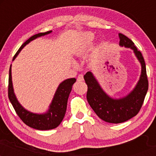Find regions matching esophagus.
Returning a JSON list of instances; mask_svg holds the SVG:
<instances>
[{
    "mask_svg": "<svg viewBox=\"0 0 156 156\" xmlns=\"http://www.w3.org/2000/svg\"><path fill=\"white\" fill-rule=\"evenodd\" d=\"M77 80H78V81H82V80H83V75H82V74L78 75Z\"/></svg>",
    "mask_w": 156,
    "mask_h": 156,
    "instance_id": "esophagus-1",
    "label": "esophagus"
}]
</instances>
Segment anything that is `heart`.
Wrapping results in <instances>:
<instances>
[{"mask_svg": "<svg viewBox=\"0 0 156 156\" xmlns=\"http://www.w3.org/2000/svg\"><path fill=\"white\" fill-rule=\"evenodd\" d=\"M94 39V36L92 33H90V32H89V33H86L83 37V48H85L86 47H87V46L90 45V44L92 43Z\"/></svg>", "mask_w": 156, "mask_h": 156, "instance_id": "heart-1", "label": "heart"}]
</instances>
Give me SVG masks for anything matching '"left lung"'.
Wrapping results in <instances>:
<instances>
[{
	"mask_svg": "<svg viewBox=\"0 0 156 156\" xmlns=\"http://www.w3.org/2000/svg\"><path fill=\"white\" fill-rule=\"evenodd\" d=\"M119 45L132 49L141 65L140 78L135 88L124 98L114 99L105 93L91 72H87L83 78L87 84V98L91 108L103 121L109 123L124 122L135 117L144 103L148 90L146 65L141 53L138 51L132 40L122 34H119Z\"/></svg>",
	"mask_w": 156,
	"mask_h": 156,
	"instance_id": "8db88e82",
	"label": "left lung"
}]
</instances>
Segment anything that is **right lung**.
Returning a JSON list of instances; mask_svg holds the SVG:
<instances>
[{"label": "right lung", "mask_w": 156, "mask_h": 156, "mask_svg": "<svg viewBox=\"0 0 156 156\" xmlns=\"http://www.w3.org/2000/svg\"><path fill=\"white\" fill-rule=\"evenodd\" d=\"M51 32L52 31H49L44 32V33H39L30 37L19 48V50L14 56L13 61L15 59L21 50L31 41L37 39V37L51 34ZM76 81V79L73 78H69V79L62 82L58 86L57 90L55 91L54 97H53V101L51 102V104L50 105L48 112L44 114H34V113L30 112L25 109L20 104L18 101L17 100V98L14 93L13 86H12V65H11L9 68V99L12 105H13L17 114L25 124L37 130H51L58 127L62 122V121L63 120L66 110H67L68 98H69V93L72 90L73 83Z\"/></svg>", "instance_id": "right-lung-1"}]
</instances>
